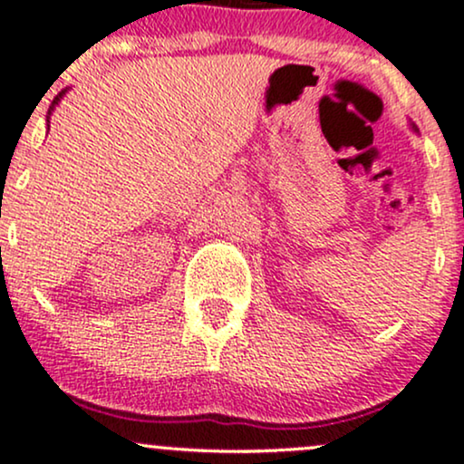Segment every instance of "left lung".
<instances>
[{"mask_svg":"<svg viewBox=\"0 0 464 464\" xmlns=\"http://www.w3.org/2000/svg\"><path fill=\"white\" fill-rule=\"evenodd\" d=\"M414 130H417V129H414Z\"/></svg>","mask_w":464,"mask_h":464,"instance_id":"1","label":"left lung"}]
</instances>
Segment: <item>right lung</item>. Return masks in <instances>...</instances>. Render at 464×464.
<instances>
[{
	"instance_id": "add662e5",
	"label": "right lung",
	"mask_w": 464,
	"mask_h": 464,
	"mask_svg": "<svg viewBox=\"0 0 464 464\" xmlns=\"http://www.w3.org/2000/svg\"><path fill=\"white\" fill-rule=\"evenodd\" d=\"M65 93H67V89H65V92H61V93H58L56 98H54V102H52V106H50V111H47V129H50V115H52V111L56 109V104L61 102V98H63V95H65Z\"/></svg>"
}]
</instances>
